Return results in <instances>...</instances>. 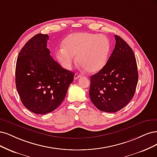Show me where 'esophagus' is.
<instances>
[{
  "instance_id": "1",
  "label": "esophagus",
  "mask_w": 157,
  "mask_h": 157,
  "mask_svg": "<svg viewBox=\"0 0 157 157\" xmlns=\"http://www.w3.org/2000/svg\"><path fill=\"white\" fill-rule=\"evenodd\" d=\"M81 77V74H80V73H75V77H74V78H75V80H77V79H78V78H80Z\"/></svg>"
}]
</instances>
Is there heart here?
<instances>
[{"mask_svg": "<svg viewBox=\"0 0 157 157\" xmlns=\"http://www.w3.org/2000/svg\"><path fill=\"white\" fill-rule=\"evenodd\" d=\"M110 51L109 40L103 35L78 32L69 35L63 41V48L56 52L62 66L71 68L77 56V62L88 73H96L106 65Z\"/></svg>", "mask_w": 157, "mask_h": 157, "instance_id": "b5f03b06", "label": "heart"}]
</instances>
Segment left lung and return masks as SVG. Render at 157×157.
<instances>
[{"label":"left lung","instance_id":"obj_1","mask_svg":"<svg viewBox=\"0 0 157 157\" xmlns=\"http://www.w3.org/2000/svg\"><path fill=\"white\" fill-rule=\"evenodd\" d=\"M116 45L104 67L90 78L89 95L99 110L116 112L135 94L138 80L136 58L131 47L115 35Z\"/></svg>","mask_w":157,"mask_h":157}]
</instances>
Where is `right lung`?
I'll use <instances>...</instances> for the list:
<instances>
[{
    "label": "right lung",
    "mask_w": 157,
    "mask_h": 157,
    "mask_svg": "<svg viewBox=\"0 0 157 157\" xmlns=\"http://www.w3.org/2000/svg\"><path fill=\"white\" fill-rule=\"evenodd\" d=\"M47 34L32 37L21 48L15 67V85L23 105L37 114L55 110L63 101L75 74L53 60Z\"/></svg>",
    "instance_id": "add662e5"
}]
</instances>
